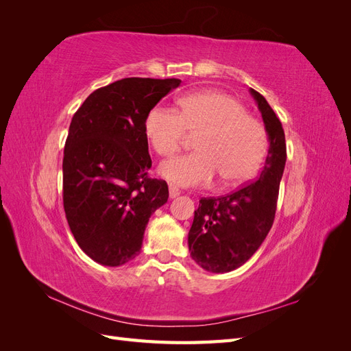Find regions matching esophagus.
Wrapping results in <instances>:
<instances>
[{
	"instance_id": "obj_1",
	"label": "esophagus",
	"mask_w": 351,
	"mask_h": 351,
	"mask_svg": "<svg viewBox=\"0 0 351 351\" xmlns=\"http://www.w3.org/2000/svg\"><path fill=\"white\" fill-rule=\"evenodd\" d=\"M169 199H174V197H177V196H180V190L176 187V186H173V184H169Z\"/></svg>"
}]
</instances>
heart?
Segmentation results:
<instances>
[{"mask_svg": "<svg viewBox=\"0 0 351 351\" xmlns=\"http://www.w3.org/2000/svg\"><path fill=\"white\" fill-rule=\"evenodd\" d=\"M199 136L196 154L161 162L158 173L180 187H236L256 174L267 154V130L244 105L222 92H196L178 101V112L155 107L145 120L146 139L158 155H173L186 136Z\"/></svg>", "mask_w": 351, "mask_h": 351, "instance_id": "1", "label": "heart"}]
</instances>
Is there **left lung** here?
<instances>
[{
    "label": "left lung",
    "instance_id": "1",
    "mask_svg": "<svg viewBox=\"0 0 351 351\" xmlns=\"http://www.w3.org/2000/svg\"><path fill=\"white\" fill-rule=\"evenodd\" d=\"M268 133L269 149L252 183L219 197H202L189 231L192 259L208 272H230L246 263L274 224L287 149L281 121L259 92L250 89Z\"/></svg>",
    "mask_w": 351,
    "mask_h": 351
}]
</instances>
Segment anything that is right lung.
Instances as JSON below:
<instances>
[{
    "instance_id": "right-lung-1",
    "label": "right lung",
    "mask_w": 351,
    "mask_h": 351,
    "mask_svg": "<svg viewBox=\"0 0 351 351\" xmlns=\"http://www.w3.org/2000/svg\"><path fill=\"white\" fill-rule=\"evenodd\" d=\"M180 79L127 77L92 92L73 115L62 159V202L79 247L105 267L141 252L151 215L168 200L149 178L145 120Z\"/></svg>"
}]
</instances>
